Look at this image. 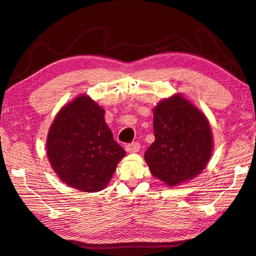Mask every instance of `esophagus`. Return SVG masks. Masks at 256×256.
I'll return each mask as SVG.
<instances>
[{
  "instance_id": "1",
  "label": "esophagus",
  "mask_w": 256,
  "mask_h": 256,
  "mask_svg": "<svg viewBox=\"0 0 256 256\" xmlns=\"http://www.w3.org/2000/svg\"><path fill=\"white\" fill-rule=\"evenodd\" d=\"M140 143L138 142H132V143H128L126 146H125V150H126V152H130V153H136L140 151Z\"/></svg>"
}]
</instances>
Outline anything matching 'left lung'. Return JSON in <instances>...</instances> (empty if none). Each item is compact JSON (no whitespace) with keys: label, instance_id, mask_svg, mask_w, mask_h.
I'll return each instance as SVG.
<instances>
[{"label":"left lung","instance_id":"left-lung-1","mask_svg":"<svg viewBox=\"0 0 256 256\" xmlns=\"http://www.w3.org/2000/svg\"><path fill=\"white\" fill-rule=\"evenodd\" d=\"M156 141L144 153L151 174L169 186L192 179L205 168L212 152L209 123L200 110L174 95L154 108Z\"/></svg>","mask_w":256,"mask_h":256}]
</instances>
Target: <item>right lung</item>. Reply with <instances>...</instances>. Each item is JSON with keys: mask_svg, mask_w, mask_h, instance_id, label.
Segmentation results:
<instances>
[{"mask_svg": "<svg viewBox=\"0 0 256 256\" xmlns=\"http://www.w3.org/2000/svg\"><path fill=\"white\" fill-rule=\"evenodd\" d=\"M47 153L62 182L86 192L104 189L126 154L113 138L104 110L85 95L64 106L56 116Z\"/></svg>", "mask_w": 256, "mask_h": 256, "instance_id": "add662e5", "label": "right lung"}]
</instances>
